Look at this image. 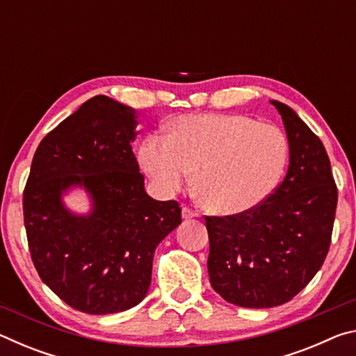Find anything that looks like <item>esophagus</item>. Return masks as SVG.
<instances>
[{"label":"esophagus","mask_w":356,"mask_h":356,"mask_svg":"<svg viewBox=\"0 0 356 356\" xmlns=\"http://www.w3.org/2000/svg\"><path fill=\"white\" fill-rule=\"evenodd\" d=\"M195 216H196V213L193 212L191 209L182 207V218H184V220H191V218H195Z\"/></svg>","instance_id":"obj_1"}]
</instances>
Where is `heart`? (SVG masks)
<instances>
[{"label":"heart","instance_id":"b5f03b06","mask_svg":"<svg viewBox=\"0 0 356 356\" xmlns=\"http://www.w3.org/2000/svg\"><path fill=\"white\" fill-rule=\"evenodd\" d=\"M138 160L165 193L182 190L195 175L197 197L209 212L234 216L256 209L278 186L289 141L278 127L245 114L179 118L170 138H144Z\"/></svg>","mask_w":356,"mask_h":356}]
</instances>
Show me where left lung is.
Here are the masks:
<instances>
[{
	"label": "left lung",
	"instance_id": "left-lung-1",
	"mask_svg": "<svg viewBox=\"0 0 356 356\" xmlns=\"http://www.w3.org/2000/svg\"><path fill=\"white\" fill-rule=\"evenodd\" d=\"M284 124L289 168L261 206L206 216L210 284L227 303L275 308L308 286L327 257L337 188L322 141L291 106L270 100Z\"/></svg>",
	"mask_w": 356,
	"mask_h": 356
}]
</instances>
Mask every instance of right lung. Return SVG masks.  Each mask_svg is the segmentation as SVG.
<instances>
[{
    "instance_id": "1",
    "label": "right lung",
    "mask_w": 356,
    "mask_h": 356,
    "mask_svg": "<svg viewBox=\"0 0 356 356\" xmlns=\"http://www.w3.org/2000/svg\"><path fill=\"white\" fill-rule=\"evenodd\" d=\"M138 111L95 95L53 129L35 150L23 193L29 251L40 280L86 314L122 312L141 303L154 252L180 225L176 201H156L131 143ZM88 196L80 214L63 197Z\"/></svg>"
}]
</instances>
